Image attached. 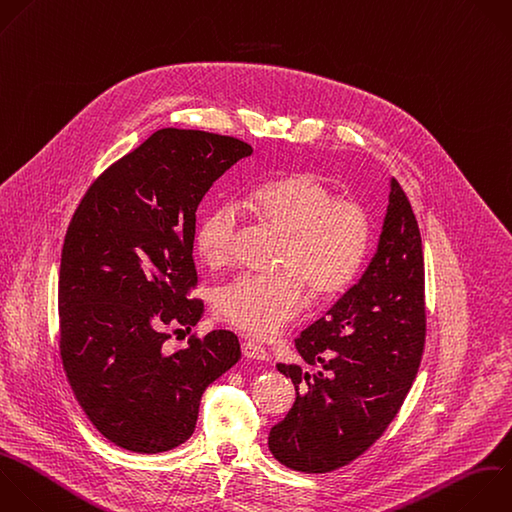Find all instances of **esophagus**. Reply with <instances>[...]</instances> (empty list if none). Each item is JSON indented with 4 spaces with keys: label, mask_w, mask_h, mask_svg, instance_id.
<instances>
[{
    "label": "esophagus",
    "mask_w": 512,
    "mask_h": 512,
    "mask_svg": "<svg viewBox=\"0 0 512 512\" xmlns=\"http://www.w3.org/2000/svg\"><path fill=\"white\" fill-rule=\"evenodd\" d=\"M242 354H244L246 358H252V360H268L266 348L260 346L258 342H254V340H246V342L242 344Z\"/></svg>",
    "instance_id": "34e87169"
}]
</instances>
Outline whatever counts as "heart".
<instances>
[{
	"mask_svg": "<svg viewBox=\"0 0 512 512\" xmlns=\"http://www.w3.org/2000/svg\"><path fill=\"white\" fill-rule=\"evenodd\" d=\"M246 210L286 238L278 276H240L216 298L218 314L256 338H270L306 302V286L318 300L334 298L358 278L370 248L372 224L366 206L338 198L314 172H290L254 188ZM238 212L230 204L208 210L196 230V248L208 266L234 256Z\"/></svg>",
	"mask_w": 512,
	"mask_h": 512,
	"instance_id": "1",
	"label": "heart"
}]
</instances>
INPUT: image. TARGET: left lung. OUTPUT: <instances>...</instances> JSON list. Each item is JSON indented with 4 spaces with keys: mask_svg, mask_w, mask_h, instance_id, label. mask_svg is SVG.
Here are the masks:
<instances>
[{
    "mask_svg": "<svg viewBox=\"0 0 512 512\" xmlns=\"http://www.w3.org/2000/svg\"><path fill=\"white\" fill-rule=\"evenodd\" d=\"M426 338L424 256L418 222L396 180L378 250L366 272L296 340L322 372L278 364L296 402L272 426L268 448L300 472L336 470L368 450L394 420L416 378Z\"/></svg>",
    "mask_w": 512,
    "mask_h": 512,
    "instance_id": "1",
    "label": "left lung"
}]
</instances>
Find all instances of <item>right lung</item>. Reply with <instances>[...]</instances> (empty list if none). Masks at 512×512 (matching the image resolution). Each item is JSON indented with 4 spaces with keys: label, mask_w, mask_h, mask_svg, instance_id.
Instances as JSON below:
<instances>
[{
    "label": "right lung",
    "mask_w": 512,
    "mask_h": 512,
    "mask_svg": "<svg viewBox=\"0 0 512 512\" xmlns=\"http://www.w3.org/2000/svg\"><path fill=\"white\" fill-rule=\"evenodd\" d=\"M252 146L164 128L106 168L64 238L60 358L76 400L114 444L142 454L186 442L208 384L240 360L238 336L212 330L170 352L204 312L194 264L196 210Z\"/></svg>",
    "instance_id": "1"
}]
</instances>
